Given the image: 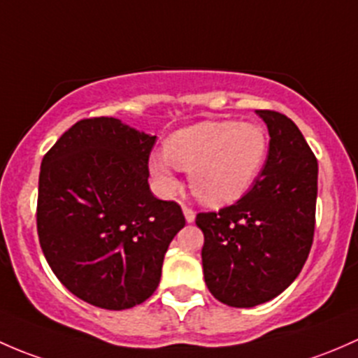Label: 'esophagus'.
<instances>
[{
    "instance_id": "obj_1",
    "label": "esophagus",
    "mask_w": 358,
    "mask_h": 358,
    "mask_svg": "<svg viewBox=\"0 0 358 358\" xmlns=\"http://www.w3.org/2000/svg\"><path fill=\"white\" fill-rule=\"evenodd\" d=\"M182 213H184V219H186V222H194V219H196V213L193 212L191 208H187V206H182Z\"/></svg>"
}]
</instances>
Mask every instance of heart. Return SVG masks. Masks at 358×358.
Instances as JSON below:
<instances>
[{"label":"heart","mask_w":358,"mask_h":358,"mask_svg":"<svg viewBox=\"0 0 358 358\" xmlns=\"http://www.w3.org/2000/svg\"><path fill=\"white\" fill-rule=\"evenodd\" d=\"M267 155L268 136L260 124L208 120L174 132L165 141V153H152L148 167L162 194L178 191V167L189 172L198 200L220 206L239 200L253 186Z\"/></svg>","instance_id":"obj_1"}]
</instances>
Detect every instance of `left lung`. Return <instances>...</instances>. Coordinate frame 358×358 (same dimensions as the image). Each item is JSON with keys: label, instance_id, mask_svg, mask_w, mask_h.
Returning a JSON list of instances; mask_svg holds the SVG:
<instances>
[{"label": "left lung", "instance_id": "obj_1", "mask_svg": "<svg viewBox=\"0 0 358 358\" xmlns=\"http://www.w3.org/2000/svg\"><path fill=\"white\" fill-rule=\"evenodd\" d=\"M268 155L252 189L219 212L198 213L205 282L222 303L250 308L281 294L300 274L315 227L317 158L293 120L257 110Z\"/></svg>", "mask_w": 358, "mask_h": 358}]
</instances>
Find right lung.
Listing matches in <instances>:
<instances>
[{
  "label": "right lung",
  "instance_id": "1",
  "mask_svg": "<svg viewBox=\"0 0 358 358\" xmlns=\"http://www.w3.org/2000/svg\"><path fill=\"white\" fill-rule=\"evenodd\" d=\"M155 139L113 117L84 119L41 162L43 253L62 285L94 307L125 310L148 300L186 224L176 201L150 191Z\"/></svg>",
  "mask_w": 358,
  "mask_h": 358
}]
</instances>
